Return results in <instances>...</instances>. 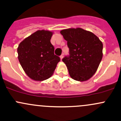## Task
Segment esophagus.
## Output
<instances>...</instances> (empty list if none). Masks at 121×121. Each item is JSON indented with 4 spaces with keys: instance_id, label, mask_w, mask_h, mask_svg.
<instances>
[{
    "instance_id": "1",
    "label": "esophagus",
    "mask_w": 121,
    "mask_h": 121,
    "mask_svg": "<svg viewBox=\"0 0 121 121\" xmlns=\"http://www.w3.org/2000/svg\"><path fill=\"white\" fill-rule=\"evenodd\" d=\"M63 57H64V53H63V54H62L60 56V58H61V60H62V59H63Z\"/></svg>"
}]
</instances>
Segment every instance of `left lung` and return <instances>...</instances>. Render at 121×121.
Returning a JSON list of instances; mask_svg holds the SVG:
<instances>
[{"label": "left lung", "mask_w": 121, "mask_h": 121, "mask_svg": "<svg viewBox=\"0 0 121 121\" xmlns=\"http://www.w3.org/2000/svg\"><path fill=\"white\" fill-rule=\"evenodd\" d=\"M67 41L69 55L62 59L69 75L78 81H85L97 71L103 57V43L92 32L80 28L62 30Z\"/></svg>", "instance_id": "1"}]
</instances>
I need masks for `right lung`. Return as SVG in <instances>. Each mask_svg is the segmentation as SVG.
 I'll list each match as a JSON object with an SVG mask.
<instances>
[{
    "label": "right lung",
    "mask_w": 121,
    "mask_h": 121,
    "mask_svg": "<svg viewBox=\"0 0 121 121\" xmlns=\"http://www.w3.org/2000/svg\"><path fill=\"white\" fill-rule=\"evenodd\" d=\"M53 33L38 30L21 42L17 49L21 67L32 79L43 81L53 73L60 57L54 54V48L50 42Z\"/></svg>",
    "instance_id": "add662e5"
}]
</instances>
